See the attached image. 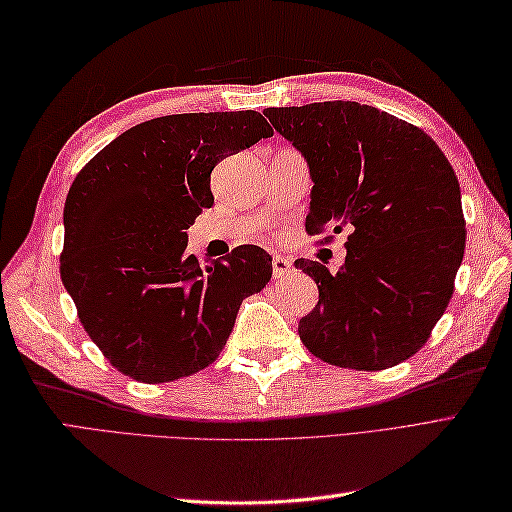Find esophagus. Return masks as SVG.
Wrapping results in <instances>:
<instances>
[{
  "label": "esophagus",
  "mask_w": 512,
  "mask_h": 512,
  "mask_svg": "<svg viewBox=\"0 0 512 512\" xmlns=\"http://www.w3.org/2000/svg\"><path fill=\"white\" fill-rule=\"evenodd\" d=\"M290 273H292V262H290V259L281 257V255H275L273 257V275H275V279H284Z\"/></svg>",
  "instance_id": "1"
}]
</instances>
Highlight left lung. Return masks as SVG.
Wrapping results in <instances>:
<instances>
[{"mask_svg": "<svg viewBox=\"0 0 512 512\" xmlns=\"http://www.w3.org/2000/svg\"><path fill=\"white\" fill-rule=\"evenodd\" d=\"M301 151L314 187L306 231L347 235L339 273L310 259L319 303L299 336L321 361L387 369L427 343L464 257L460 182L436 140L372 105L325 101L264 110Z\"/></svg>", "mask_w": 512, "mask_h": 512, "instance_id": "left-lung-1", "label": "left lung"}]
</instances>
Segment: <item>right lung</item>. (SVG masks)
Instances as JSON below:
<instances>
[{"label": "right lung", "instance_id": "right-lung-1", "mask_svg": "<svg viewBox=\"0 0 512 512\" xmlns=\"http://www.w3.org/2000/svg\"><path fill=\"white\" fill-rule=\"evenodd\" d=\"M270 136L253 110L160 116L114 138L74 178L61 281L118 372L140 383L200 372L220 356L242 301L273 277V257L253 244L224 262L187 253V228L213 206V167Z\"/></svg>", "mask_w": 512, "mask_h": 512}]
</instances>
